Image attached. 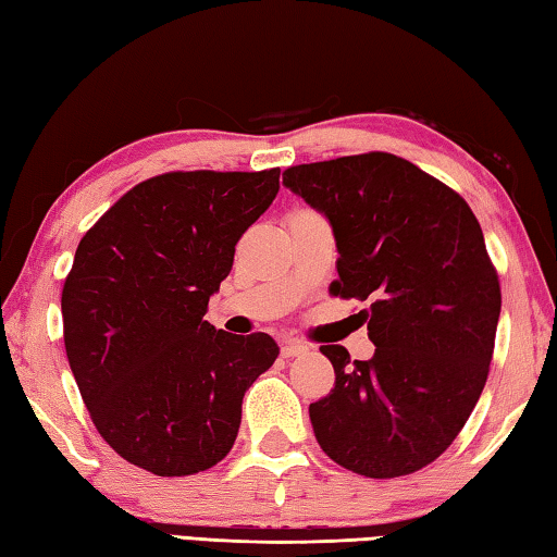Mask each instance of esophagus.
Masks as SVG:
<instances>
[{"instance_id":"esophagus-1","label":"esophagus","mask_w":557,"mask_h":557,"mask_svg":"<svg viewBox=\"0 0 557 557\" xmlns=\"http://www.w3.org/2000/svg\"><path fill=\"white\" fill-rule=\"evenodd\" d=\"M309 354V346L301 344V342H285L282 344V356L285 358H297V356H305Z\"/></svg>"}]
</instances>
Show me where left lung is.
Returning a JSON list of instances; mask_svg holds the SVG:
<instances>
[{
	"instance_id": "1",
	"label": "left lung",
	"mask_w": 557,
	"mask_h": 557,
	"mask_svg": "<svg viewBox=\"0 0 557 557\" xmlns=\"http://www.w3.org/2000/svg\"><path fill=\"white\" fill-rule=\"evenodd\" d=\"M282 184L332 225V292L369 301L375 344L369 361L319 348L336 373L309 405L319 447L356 474H412L455 442L488 375L502 289L482 225L459 194L385 152L289 166Z\"/></svg>"
}]
</instances>
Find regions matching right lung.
<instances>
[{"instance_id": "1", "label": "right lung", "mask_w": 557, "mask_h": 557, "mask_svg": "<svg viewBox=\"0 0 557 557\" xmlns=\"http://www.w3.org/2000/svg\"><path fill=\"white\" fill-rule=\"evenodd\" d=\"M280 169L172 172L122 196L75 250L61 314L73 379L102 440L157 476L228 455L243 395L280 354L203 319Z\"/></svg>"}]
</instances>
